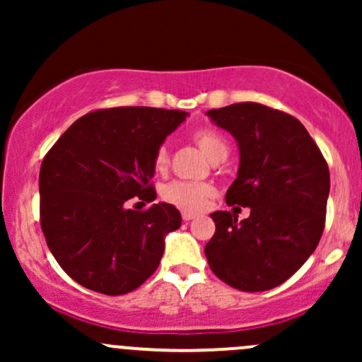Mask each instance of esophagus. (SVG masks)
<instances>
[{"label": "esophagus", "mask_w": 362, "mask_h": 362, "mask_svg": "<svg viewBox=\"0 0 362 362\" xmlns=\"http://www.w3.org/2000/svg\"><path fill=\"white\" fill-rule=\"evenodd\" d=\"M195 213H190V211H182V219H184V221H190V219H194L195 218Z\"/></svg>", "instance_id": "esophagus-1"}]
</instances>
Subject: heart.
I'll list each match as a JSON object with an SVG mask.
<instances>
[{"mask_svg": "<svg viewBox=\"0 0 362 362\" xmlns=\"http://www.w3.org/2000/svg\"><path fill=\"white\" fill-rule=\"evenodd\" d=\"M194 143L201 148V151L211 161H221L228 155V141L221 132L216 129H197L192 134ZM155 168L158 172H165L170 165V155L167 146H160L155 153ZM214 195V187L207 182H185L177 180L168 184L163 189V199L170 204L185 211H199L207 204Z\"/></svg>", "mask_w": 362, "mask_h": 362, "instance_id": "heart-1", "label": "heart"}]
</instances>
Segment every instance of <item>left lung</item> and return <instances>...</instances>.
<instances>
[{
  "label": "left lung",
  "mask_w": 362,
  "mask_h": 362,
  "mask_svg": "<svg viewBox=\"0 0 362 362\" xmlns=\"http://www.w3.org/2000/svg\"><path fill=\"white\" fill-rule=\"evenodd\" d=\"M240 149L228 206L250 207L238 221L211 214L216 233L204 247L209 267L231 288L259 293L288 281L308 260L325 228L328 165L305 126L286 112L242 102L207 110Z\"/></svg>",
  "instance_id": "1"
}]
</instances>
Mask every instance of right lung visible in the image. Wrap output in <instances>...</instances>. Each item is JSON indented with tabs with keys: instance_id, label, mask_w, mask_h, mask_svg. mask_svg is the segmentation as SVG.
<instances>
[{
	"instance_id": "obj_1",
	"label": "right lung",
	"mask_w": 362,
	"mask_h": 362,
	"mask_svg": "<svg viewBox=\"0 0 362 362\" xmlns=\"http://www.w3.org/2000/svg\"><path fill=\"white\" fill-rule=\"evenodd\" d=\"M187 112L115 107L83 115L45 155L40 226L54 259L83 288L119 296L156 271L165 236L180 228L175 206L156 199L155 153ZM139 204V202H138Z\"/></svg>"
}]
</instances>
